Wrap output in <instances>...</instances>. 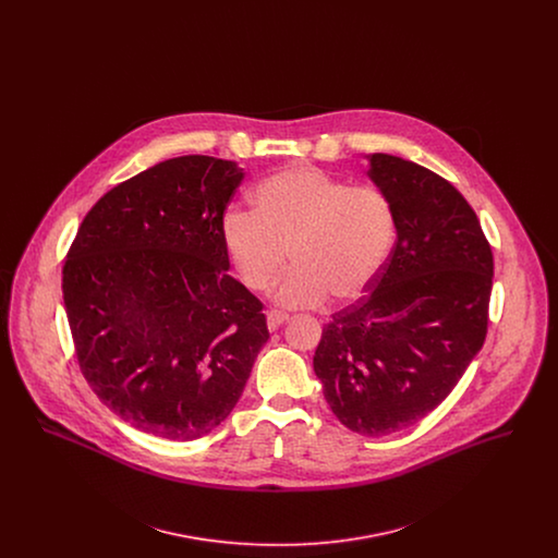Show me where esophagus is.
Instances as JSON below:
<instances>
[{"instance_id": "1", "label": "esophagus", "mask_w": 558, "mask_h": 558, "mask_svg": "<svg viewBox=\"0 0 558 558\" xmlns=\"http://www.w3.org/2000/svg\"><path fill=\"white\" fill-rule=\"evenodd\" d=\"M287 319H289V316H287L284 312L271 310V312H267V328H269V330H278Z\"/></svg>"}]
</instances>
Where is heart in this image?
<instances>
[{"instance_id":"heart-1","label":"heart","mask_w":558,"mask_h":558,"mask_svg":"<svg viewBox=\"0 0 558 558\" xmlns=\"http://www.w3.org/2000/svg\"><path fill=\"white\" fill-rule=\"evenodd\" d=\"M251 211L221 219V240L251 291H266L287 266L274 299L284 307H318L368 291L398 236L391 201L378 187L347 186L312 165H291L251 194Z\"/></svg>"}]
</instances>
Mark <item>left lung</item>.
I'll return each mask as SVG.
<instances>
[{
  "label": "left lung",
  "instance_id": "obj_1",
  "mask_svg": "<svg viewBox=\"0 0 558 558\" xmlns=\"http://www.w3.org/2000/svg\"><path fill=\"white\" fill-rule=\"evenodd\" d=\"M368 162L393 205L398 240L371 292L324 326L314 372L347 428L383 437L433 412L481 351L494 257L448 180L383 153Z\"/></svg>",
  "mask_w": 558,
  "mask_h": 558
}]
</instances>
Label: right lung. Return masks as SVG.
I'll list each match as a JSON object with an SVG mask.
<instances>
[{"mask_svg": "<svg viewBox=\"0 0 558 558\" xmlns=\"http://www.w3.org/2000/svg\"><path fill=\"white\" fill-rule=\"evenodd\" d=\"M234 160H162L85 215L62 269L80 368L148 435L192 441L239 403L269 339L262 301L228 274L223 211Z\"/></svg>", "mask_w": 558, "mask_h": 558, "instance_id": "right-lung-1", "label": "right lung"}]
</instances>
